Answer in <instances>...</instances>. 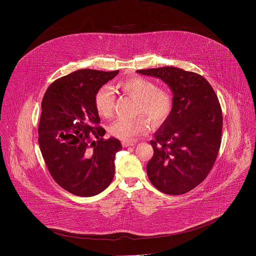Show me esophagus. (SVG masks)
<instances>
[{"mask_svg": "<svg viewBox=\"0 0 256 256\" xmlns=\"http://www.w3.org/2000/svg\"><path fill=\"white\" fill-rule=\"evenodd\" d=\"M122 145L124 146V148H126V146H134L135 143H134V142H122Z\"/></svg>", "mask_w": 256, "mask_h": 256, "instance_id": "34e87169", "label": "esophagus"}]
</instances>
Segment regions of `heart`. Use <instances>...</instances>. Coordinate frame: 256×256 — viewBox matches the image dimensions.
I'll return each mask as SVG.
<instances>
[{
  "label": "heart",
  "mask_w": 256,
  "mask_h": 256,
  "mask_svg": "<svg viewBox=\"0 0 256 256\" xmlns=\"http://www.w3.org/2000/svg\"><path fill=\"white\" fill-rule=\"evenodd\" d=\"M122 91L138 100L137 114H143L152 124H160L170 114L172 98L170 92L164 88H158L152 82L142 76H135L122 80L118 84ZM115 104V97L110 86H102L95 94L94 106L98 114L104 118L112 115ZM148 122L144 117L134 120L119 119L108 128L110 134L122 140L132 141L138 135L145 134Z\"/></svg>",
  "instance_id": "heart-1"
}]
</instances>
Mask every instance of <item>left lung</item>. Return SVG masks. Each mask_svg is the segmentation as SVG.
<instances>
[{
  "label": "left lung",
  "mask_w": 256,
  "mask_h": 256,
  "mask_svg": "<svg viewBox=\"0 0 256 256\" xmlns=\"http://www.w3.org/2000/svg\"><path fill=\"white\" fill-rule=\"evenodd\" d=\"M136 72L160 78L172 93L170 114L150 141L148 176L165 194L187 193L204 180L217 158L222 128L219 100L206 80L193 72L172 66Z\"/></svg>",
  "instance_id": "8db88e82"
}]
</instances>
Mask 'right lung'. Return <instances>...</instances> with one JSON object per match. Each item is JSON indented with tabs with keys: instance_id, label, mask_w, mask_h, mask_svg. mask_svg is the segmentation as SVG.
<instances>
[{
	"instance_id": "right-lung-1",
	"label": "right lung",
	"mask_w": 256,
	"mask_h": 256,
	"mask_svg": "<svg viewBox=\"0 0 256 256\" xmlns=\"http://www.w3.org/2000/svg\"><path fill=\"white\" fill-rule=\"evenodd\" d=\"M119 71L84 69L54 82L41 104L38 143L50 176L63 189L92 196L108 187L115 172L114 159L122 150L106 130L94 106L98 90Z\"/></svg>"
}]
</instances>
